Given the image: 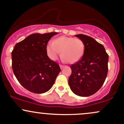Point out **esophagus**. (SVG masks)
I'll return each mask as SVG.
<instances>
[{
    "label": "esophagus",
    "instance_id": "esophagus-1",
    "mask_svg": "<svg viewBox=\"0 0 124 124\" xmlns=\"http://www.w3.org/2000/svg\"><path fill=\"white\" fill-rule=\"evenodd\" d=\"M59 66H60V68H61V69H62L64 68V67H65V66H64V65H59Z\"/></svg>",
    "mask_w": 124,
    "mask_h": 124
}]
</instances>
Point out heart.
Listing matches in <instances>:
<instances>
[{
    "label": "heart",
    "mask_w": 124,
    "mask_h": 124,
    "mask_svg": "<svg viewBox=\"0 0 124 124\" xmlns=\"http://www.w3.org/2000/svg\"><path fill=\"white\" fill-rule=\"evenodd\" d=\"M85 45L83 41L78 38L62 36L54 41L48 42L46 46L48 56L55 61L62 55V60L70 63L78 62L83 57Z\"/></svg>",
    "instance_id": "heart-1"
}]
</instances>
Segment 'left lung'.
Segmentation results:
<instances>
[{
	"label": "left lung",
	"instance_id": "8db88e82",
	"mask_svg": "<svg viewBox=\"0 0 124 124\" xmlns=\"http://www.w3.org/2000/svg\"><path fill=\"white\" fill-rule=\"evenodd\" d=\"M83 41L85 53L80 61L70 66L68 82L75 94L88 97L96 93L104 83L108 73V55L102 44L83 34L75 35Z\"/></svg>",
	"mask_w": 124,
	"mask_h": 124
}]
</instances>
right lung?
Segmentation results:
<instances>
[{
  "mask_svg": "<svg viewBox=\"0 0 124 124\" xmlns=\"http://www.w3.org/2000/svg\"><path fill=\"white\" fill-rule=\"evenodd\" d=\"M57 32L34 33L16 44L12 52V69L25 89L37 94L48 92L61 71L59 65L49 58L48 42Z\"/></svg>",
  "mask_w": 124,
  "mask_h": 124,
  "instance_id": "add662e5",
  "label": "right lung"
}]
</instances>
